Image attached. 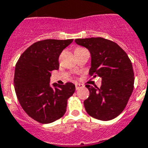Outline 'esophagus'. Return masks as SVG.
<instances>
[{"mask_svg":"<svg viewBox=\"0 0 148 148\" xmlns=\"http://www.w3.org/2000/svg\"><path fill=\"white\" fill-rule=\"evenodd\" d=\"M82 87H83V85L79 84V83H76V84H75V89H76V90H79V88H81Z\"/></svg>","mask_w":148,"mask_h":148,"instance_id":"1","label":"esophagus"}]
</instances>
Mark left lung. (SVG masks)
<instances>
[{
    "label": "left lung",
    "mask_w": 148,
    "mask_h": 148,
    "mask_svg": "<svg viewBox=\"0 0 148 148\" xmlns=\"http://www.w3.org/2000/svg\"><path fill=\"white\" fill-rule=\"evenodd\" d=\"M75 42L91 53L89 74L102 78L101 88L85 85L90 92L84 101L85 110L100 120L114 119L125 109L133 91L131 60L116 43L103 38H77Z\"/></svg>",
    "instance_id": "8db88e82"
}]
</instances>
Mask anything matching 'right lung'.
Wrapping results in <instances>:
<instances>
[{
	"mask_svg": "<svg viewBox=\"0 0 148 148\" xmlns=\"http://www.w3.org/2000/svg\"><path fill=\"white\" fill-rule=\"evenodd\" d=\"M73 39H46L32 45L17 61L14 88L19 103L29 116L47 124L66 113L67 100L75 92L71 82L51 85V71L59 69V56Z\"/></svg>",
	"mask_w": 148,
	"mask_h": 148,
	"instance_id": "right-lung-1",
	"label": "right lung"
}]
</instances>
